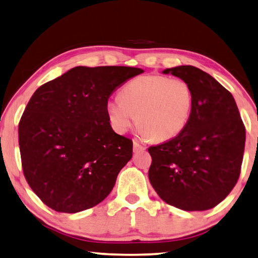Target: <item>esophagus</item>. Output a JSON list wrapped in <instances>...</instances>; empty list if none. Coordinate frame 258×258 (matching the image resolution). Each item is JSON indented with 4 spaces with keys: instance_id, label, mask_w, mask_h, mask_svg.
Here are the masks:
<instances>
[{
    "instance_id": "obj_1",
    "label": "esophagus",
    "mask_w": 258,
    "mask_h": 258,
    "mask_svg": "<svg viewBox=\"0 0 258 258\" xmlns=\"http://www.w3.org/2000/svg\"><path fill=\"white\" fill-rule=\"evenodd\" d=\"M146 151V147L143 146L139 144L138 142H134V152L135 153H141V152H144Z\"/></svg>"
}]
</instances>
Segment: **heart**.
I'll use <instances>...</instances> for the list:
<instances>
[{
    "mask_svg": "<svg viewBox=\"0 0 258 258\" xmlns=\"http://www.w3.org/2000/svg\"><path fill=\"white\" fill-rule=\"evenodd\" d=\"M194 105L190 86L180 78L151 75L129 81L120 96L106 103V114L112 128L124 134L136 122L146 139L170 141L186 128Z\"/></svg>",
    "mask_w": 258,
    "mask_h": 258,
    "instance_id": "1",
    "label": "heart"
}]
</instances>
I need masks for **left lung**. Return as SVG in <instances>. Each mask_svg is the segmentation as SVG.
Segmentation results:
<instances>
[{
  "label": "left lung",
  "mask_w": 258,
  "mask_h": 258,
  "mask_svg": "<svg viewBox=\"0 0 258 258\" xmlns=\"http://www.w3.org/2000/svg\"><path fill=\"white\" fill-rule=\"evenodd\" d=\"M192 90L190 119L181 134L148 148L150 182L165 203L183 211L213 209L238 181L246 130L236 101L211 75L192 66L163 71Z\"/></svg>",
  "instance_id": "obj_1"
}]
</instances>
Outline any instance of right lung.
Masks as SVG:
<instances>
[{
  "instance_id": "obj_1",
  "label": "right lung",
  "mask_w": 258,
  "mask_h": 258,
  "mask_svg": "<svg viewBox=\"0 0 258 258\" xmlns=\"http://www.w3.org/2000/svg\"><path fill=\"white\" fill-rule=\"evenodd\" d=\"M144 70L76 67L36 90L19 122L27 182L45 205L77 213L105 200L133 142L115 134L106 114L117 86Z\"/></svg>"
}]
</instances>
